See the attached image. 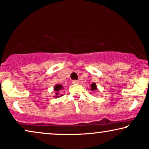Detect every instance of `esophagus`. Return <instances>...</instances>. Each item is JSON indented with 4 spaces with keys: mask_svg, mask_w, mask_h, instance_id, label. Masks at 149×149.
<instances>
[{
    "mask_svg": "<svg viewBox=\"0 0 149 149\" xmlns=\"http://www.w3.org/2000/svg\"><path fill=\"white\" fill-rule=\"evenodd\" d=\"M72 83H73V84H79V81H77V80H73L72 81Z\"/></svg>",
    "mask_w": 149,
    "mask_h": 149,
    "instance_id": "34e87169",
    "label": "esophagus"
}]
</instances>
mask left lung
<instances>
[{
    "label": "left lung",
    "instance_id": "left-lung-1",
    "mask_svg": "<svg viewBox=\"0 0 149 149\" xmlns=\"http://www.w3.org/2000/svg\"><path fill=\"white\" fill-rule=\"evenodd\" d=\"M91 91H97V87L96 86V84H95V83H91Z\"/></svg>",
    "mask_w": 149,
    "mask_h": 149
}]
</instances>
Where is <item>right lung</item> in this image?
<instances>
[{"label": "right lung", "instance_id": "obj_1", "mask_svg": "<svg viewBox=\"0 0 149 149\" xmlns=\"http://www.w3.org/2000/svg\"><path fill=\"white\" fill-rule=\"evenodd\" d=\"M64 89V87L62 85L60 84H56L54 87V90L55 91V95L54 97H60L62 96V94H60V91Z\"/></svg>", "mask_w": 149, "mask_h": 149}]
</instances>
